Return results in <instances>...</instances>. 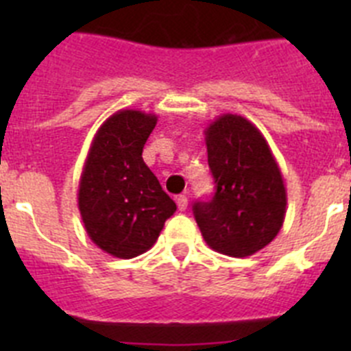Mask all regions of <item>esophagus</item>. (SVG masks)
<instances>
[{
	"mask_svg": "<svg viewBox=\"0 0 351 351\" xmlns=\"http://www.w3.org/2000/svg\"><path fill=\"white\" fill-rule=\"evenodd\" d=\"M176 202H178L179 210H186V207H188V197H186V195H178V197H176Z\"/></svg>",
	"mask_w": 351,
	"mask_h": 351,
	"instance_id": "1",
	"label": "esophagus"
}]
</instances>
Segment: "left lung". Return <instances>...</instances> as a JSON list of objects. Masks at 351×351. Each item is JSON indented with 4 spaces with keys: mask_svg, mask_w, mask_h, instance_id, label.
Returning a JSON list of instances; mask_svg holds the SVG:
<instances>
[{
    "mask_svg": "<svg viewBox=\"0 0 351 351\" xmlns=\"http://www.w3.org/2000/svg\"><path fill=\"white\" fill-rule=\"evenodd\" d=\"M207 161L216 182L209 202H195L204 241L243 258L267 246L287 214V188L267 141L251 121L223 114L206 128Z\"/></svg>",
    "mask_w": 351,
    "mask_h": 351,
    "instance_id": "obj_1",
    "label": "left lung"
}]
</instances>
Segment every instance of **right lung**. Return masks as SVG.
<instances>
[{
    "mask_svg": "<svg viewBox=\"0 0 351 351\" xmlns=\"http://www.w3.org/2000/svg\"><path fill=\"white\" fill-rule=\"evenodd\" d=\"M158 117L123 108L98 128L79 182V210L96 246L133 258L154 246L176 202L142 160Z\"/></svg>",
    "mask_w": 351,
    "mask_h": 351,
    "instance_id": "right-lung-1",
    "label": "right lung"
}]
</instances>
